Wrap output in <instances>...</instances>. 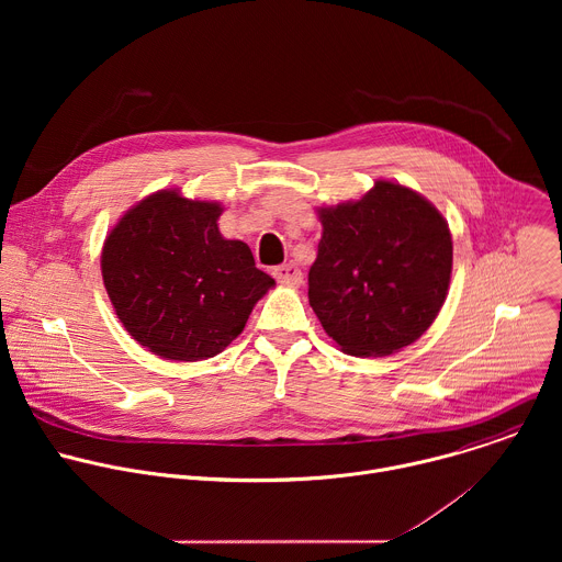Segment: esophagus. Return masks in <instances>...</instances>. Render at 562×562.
<instances>
[{"mask_svg":"<svg viewBox=\"0 0 562 562\" xmlns=\"http://www.w3.org/2000/svg\"><path fill=\"white\" fill-rule=\"evenodd\" d=\"M273 276L280 284H289V286H297L302 284V271L297 269V265L293 262H286V265H280L273 269Z\"/></svg>","mask_w":562,"mask_h":562,"instance_id":"1","label":"esophagus"}]
</instances>
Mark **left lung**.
Returning <instances> with one entry per match:
<instances>
[{
    "label": "left lung",
    "instance_id": "8db88e82",
    "mask_svg": "<svg viewBox=\"0 0 562 562\" xmlns=\"http://www.w3.org/2000/svg\"><path fill=\"white\" fill-rule=\"evenodd\" d=\"M323 239L308 304L349 356H391L416 342L445 304L453 243L420 193L378 180L356 202L317 209Z\"/></svg>",
    "mask_w": 562,
    "mask_h": 562
}]
</instances>
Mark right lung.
Returning <instances> with one entry per match:
<instances>
[{"label":"right lung","instance_id":"add662e5","mask_svg":"<svg viewBox=\"0 0 562 562\" xmlns=\"http://www.w3.org/2000/svg\"><path fill=\"white\" fill-rule=\"evenodd\" d=\"M222 206L157 191L111 228L102 278L124 329L150 353L198 362L222 353L276 284L243 239L217 228Z\"/></svg>","mask_w":562,"mask_h":562}]
</instances>
